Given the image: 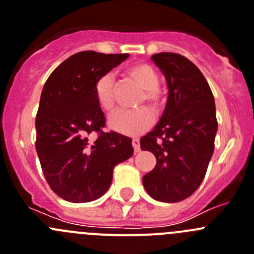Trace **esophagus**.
Here are the masks:
<instances>
[{
  "label": "esophagus",
  "instance_id": "1",
  "mask_svg": "<svg viewBox=\"0 0 254 254\" xmlns=\"http://www.w3.org/2000/svg\"><path fill=\"white\" fill-rule=\"evenodd\" d=\"M131 145H132V148H134L135 153H138V151L140 150V141H139V139H136V138L132 139Z\"/></svg>",
  "mask_w": 254,
  "mask_h": 254
}]
</instances>
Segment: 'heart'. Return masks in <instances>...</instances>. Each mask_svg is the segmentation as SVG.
I'll return each instance as SVG.
<instances>
[{
	"instance_id": "obj_1",
	"label": "heart",
	"mask_w": 254,
	"mask_h": 254,
	"mask_svg": "<svg viewBox=\"0 0 254 254\" xmlns=\"http://www.w3.org/2000/svg\"><path fill=\"white\" fill-rule=\"evenodd\" d=\"M127 79L134 81L141 89L135 106L146 105L154 115H160L167 104L164 92L159 87L160 75L151 65L146 63H136L125 68ZM94 94L96 103L105 113H111L115 108V84L111 75H104L95 82ZM148 110V111H149ZM146 108L135 110L116 111L110 116L109 125L120 134L134 135L143 134L151 127L153 116Z\"/></svg>"
}]
</instances>
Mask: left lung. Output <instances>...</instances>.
<instances>
[{
	"instance_id": "1",
	"label": "left lung",
	"mask_w": 254,
	"mask_h": 254,
	"mask_svg": "<svg viewBox=\"0 0 254 254\" xmlns=\"http://www.w3.org/2000/svg\"><path fill=\"white\" fill-rule=\"evenodd\" d=\"M151 60L164 73L169 94L160 122L140 139L141 150L156 158L143 184L155 200L181 202L200 186L214 151V96L200 70L184 56L160 52Z\"/></svg>"
}]
</instances>
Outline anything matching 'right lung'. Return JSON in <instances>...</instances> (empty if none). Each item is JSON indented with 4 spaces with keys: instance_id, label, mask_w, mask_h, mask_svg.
Returning <instances> with one entry per match:
<instances>
[{
    "instance_id": "obj_1",
    "label": "right lung",
    "mask_w": 254,
    "mask_h": 254,
    "mask_svg": "<svg viewBox=\"0 0 254 254\" xmlns=\"http://www.w3.org/2000/svg\"><path fill=\"white\" fill-rule=\"evenodd\" d=\"M129 54L81 51L49 76L36 115V151L50 188L71 203L100 198L110 187L115 165L134 153L131 139L105 132V115L96 103L95 82ZM96 132L92 141L89 135Z\"/></svg>"
}]
</instances>
